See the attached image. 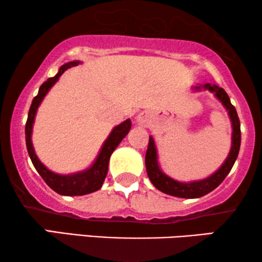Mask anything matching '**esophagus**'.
Wrapping results in <instances>:
<instances>
[{
	"label": "esophagus",
	"instance_id": "1",
	"mask_svg": "<svg viewBox=\"0 0 262 262\" xmlns=\"http://www.w3.org/2000/svg\"><path fill=\"white\" fill-rule=\"evenodd\" d=\"M136 121L139 125H143V126H146L150 123V116L146 112H142L139 113L137 117H136Z\"/></svg>",
	"mask_w": 262,
	"mask_h": 262
}]
</instances>
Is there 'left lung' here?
Here are the masks:
<instances>
[{
	"label": "left lung",
	"instance_id": "8db88e82",
	"mask_svg": "<svg viewBox=\"0 0 262 262\" xmlns=\"http://www.w3.org/2000/svg\"><path fill=\"white\" fill-rule=\"evenodd\" d=\"M195 92L199 91H209L213 93L214 98L220 101L224 108L228 111L229 118L231 121L232 134H231V148L229 151V155L227 160L224 161L223 164L214 171L212 175L207 177L202 180L189 181V182H181L178 180H174L167 174H164L159 166L157 162V150L155 142H154L152 136H149V145L148 150L145 154V167L146 173L151 181V184L159 189V191L166 193V194L178 196V198H186V199H193V198H200V196L207 194L214 188L218 187L224 180L225 177L231 170L232 166H234L236 159H237L239 145H241V125H239V119L237 117V112L236 108L231 105L230 99L223 88L218 87L216 84H200L193 87Z\"/></svg>",
	"mask_w": 262,
	"mask_h": 262
}]
</instances>
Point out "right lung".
Segmentation results:
<instances>
[{"instance_id":"add662e5","label":"right lung","mask_w":262,"mask_h":262,"mask_svg":"<svg viewBox=\"0 0 262 262\" xmlns=\"http://www.w3.org/2000/svg\"><path fill=\"white\" fill-rule=\"evenodd\" d=\"M80 60H73V62L66 63L64 66L59 68V71L57 73L56 76L51 78H48V81H45L44 83L39 88L38 95L35 96L32 101V105L28 111V117L26 121V127H25V135H26V146L28 155L31 157L32 163L39 175L44 179V181L48 184L50 188H52L53 191L62 195H84L89 194V193L98 191L101 188V186L105 181L107 171H108V162L110 157L114 151V149L119 145V143L123 141V138L128 134L131 128V120L126 119L123 123L117 125L116 127L111 131V134L100 149L99 155L96 156V159L93 164L87 169L77 171V173L73 174H57L53 173L50 169H48L44 164L40 162V160L38 159V156L35 155L33 143H32V130H33V124L35 119V114H37L38 107L40 105L42 100H44L45 95L48 94L50 89L52 88V85L59 80V77L62 76V74L67 69H69L71 67H76L80 64Z\"/></svg>"}]
</instances>
